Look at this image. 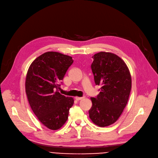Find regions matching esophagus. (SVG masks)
I'll use <instances>...</instances> for the list:
<instances>
[{"instance_id":"1","label":"esophagus","mask_w":158,"mask_h":158,"mask_svg":"<svg viewBox=\"0 0 158 158\" xmlns=\"http://www.w3.org/2000/svg\"><path fill=\"white\" fill-rule=\"evenodd\" d=\"M83 98H84V97H81V98H80V97H76V100H77V101H79V100H81V99H83Z\"/></svg>"}]
</instances>
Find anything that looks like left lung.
Returning a JSON list of instances; mask_svg holds the SVG:
<instances>
[{"label":"left lung","mask_w":158,"mask_h":158,"mask_svg":"<svg viewBox=\"0 0 158 158\" xmlns=\"http://www.w3.org/2000/svg\"><path fill=\"white\" fill-rule=\"evenodd\" d=\"M91 69L99 94L91 98L89 117L105 127L115 123L126 107L131 89V77L125 62L115 54L101 52L92 56Z\"/></svg>","instance_id":"left-lung-1"}]
</instances>
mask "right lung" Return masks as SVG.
Returning <instances> with one entry per match:
<instances>
[{
    "label": "right lung",
    "instance_id": "right-lung-1",
    "mask_svg": "<svg viewBox=\"0 0 158 158\" xmlns=\"http://www.w3.org/2000/svg\"><path fill=\"white\" fill-rule=\"evenodd\" d=\"M72 57L59 52H46L31 64L27 71L25 91L35 116L46 127L57 130L66 122L74 99L59 89Z\"/></svg>",
    "mask_w": 158,
    "mask_h": 158
}]
</instances>
